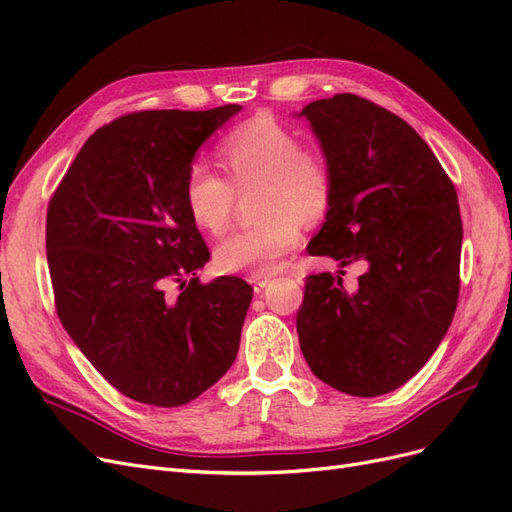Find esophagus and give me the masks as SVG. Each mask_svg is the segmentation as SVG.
I'll return each mask as SVG.
<instances>
[{
    "instance_id": "34e87169",
    "label": "esophagus",
    "mask_w": 512,
    "mask_h": 512,
    "mask_svg": "<svg viewBox=\"0 0 512 512\" xmlns=\"http://www.w3.org/2000/svg\"><path fill=\"white\" fill-rule=\"evenodd\" d=\"M250 284L254 286L256 294H260L262 290H265L269 284H271V277H262V275H252L250 277Z\"/></svg>"
}]
</instances>
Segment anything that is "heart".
<instances>
[{
  "label": "heart",
  "instance_id": "b5f03b06",
  "mask_svg": "<svg viewBox=\"0 0 512 512\" xmlns=\"http://www.w3.org/2000/svg\"><path fill=\"white\" fill-rule=\"evenodd\" d=\"M215 158L222 177L196 164L185 179V207L192 222L222 235L235 209V192L256 185L254 211L260 220L232 232L215 250L226 273H273L284 254L299 245L301 224L324 218L333 196L331 162L316 147L271 117H254L224 136Z\"/></svg>",
  "mask_w": 512,
  "mask_h": 512
}]
</instances>
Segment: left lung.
<instances>
[{"label": "left lung", "instance_id": "left-lung-1", "mask_svg": "<svg viewBox=\"0 0 512 512\" xmlns=\"http://www.w3.org/2000/svg\"><path fill=\"white\" fill-rule=\"evenodd\" d=\"M297 117L333 170L331 205L307 252L367 267L354 290L339 275L307 277L301 352L337 391L391 393L431 359L455 316L463 237L455 185L412 126L365 98L337 94Z\"/></svg>", "mask_w": 512, "mask_h": 512}]
</instances>
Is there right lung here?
Listing matches in <instances>:
<instances>
[{
    "label": "right lung",
    "mask_w": 512,
    "mask_h": 512,
    "mask_svg": "<svg viewBox=\"0 0 512 512\" xmlns=\"http://www.w3.org/2000/svg\"><path fill=\"white\" fill-rule=\"evenodd\" d=\"M241 111H143L87 138L46 213V260L72 342L119 393L158 408L203 395L235 363L252 286L222 275L185 207L207 138ZM190 274L188 283L184 277ZM179 281V295H168Z\"/></svg>",
    "instance_id": "1"
}]
</instances>
